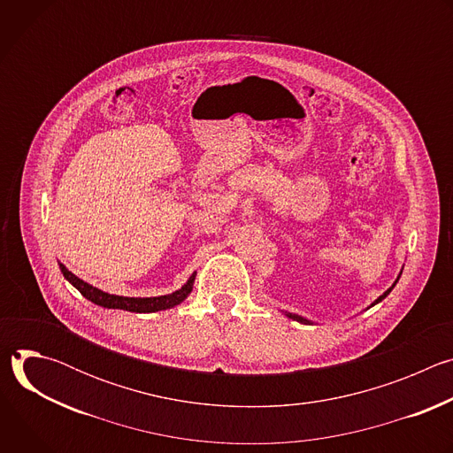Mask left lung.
<instances>
[{
    "label": "left lung",
    "instance_id": "obj_1",
    "mask_svg": "<svg viewBox=\"0 0 453 453\" xmlns=\"http://www.w3.org/2000/svg\"><path fill=\"white\" fill-rule=\"evenodd\" d=\"M400 276H402V274H400ZM400 276H398V280H400ZM398 280H396V281H395V285H396V283H398ZM395 285H393V287H391V288H389V290H385V292H383V294H381V296H380V297H378V299H376V301H374V303H372V304H376V303H380V301H381V299H385V297H387V296H389V292H391V290H393V288H395ZM372 304H371V306H372ZM287 315H288V317H290V319H296V320H299V322H306V325H310V320H306V319H303V317H299V315H292V313H287Z\"/></svg>",
    "mask_w": 453,
    "mask_h": 453
}]
</instances>
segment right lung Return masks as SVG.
Listing matches in <instances>:
<instances>
[{
    "mask_svg": "<svg viewBox=\"0 0 453 453\" xmlns=\"http://www.w3.org/2000/svg\"><path fill=\"white\" fill-rule=\"evenodd\" d=\"M60 273L66 278L86 299H89L91 303L104 306V308H118V310H127V311H136V313H150V311H159V310H166V308H173L179 303H182L188 294L193 288V281H196V274H191V278L186 281L184 287H180L179 290L168 294V296H159V297H123V296H114V294H107L98 290L96 287L82 281L81 278H77L75 274H72L66 267L62 264H58Z\"/></svg>",
    "mask_w": 453,
    "mask_h": 453,
    "instance_id": "right-lung-1",
    "label": "right lung"
}]
</instances>
